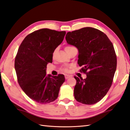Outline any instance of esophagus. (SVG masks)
<instances>
[{
    "label": "esophagus",
    "mask_w": 130,
    "mask_h": 130,
    "mask_svg": "<svg viewBox=\"0 0 130 130\" xmlns=\"http://www.w3.org/2000/svg\"><path fill=\"white\" fill-rule=\"evenodd\" d=\"M70 77V76L69 75H67V74H66V75H65V79H68V78H69Z\"/></svg>",
    "instance_id": "obj_1"
}]
</instances>
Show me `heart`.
<instances>
[{
    "mask_svg": "<svg viewBox=\"0 0 130 130\" xmlns=\"http://www.w3.org/2000/svg\"><path fill=\"white\" fill-rule=\"evenodd\" d=\"M74 47H73V46H71V45H67V46H66L65 47V51H67V50H70V49H71V48H73ZM62 71L63 72H65V73H67V72H68V69L67 68H62Z\"/></svg>",
    "mask_w": 130,
    "mask_h": 130,
    "instance_id": "heart-1",
    "label": "heart"
}]
</instances>
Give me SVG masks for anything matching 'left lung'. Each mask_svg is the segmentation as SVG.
<instances>
[{"label":"left lung","instance_id":"obj_1","mask_svg":"<svg viewBox=\"0 0 130 130\" xmlns=\"http://www.w3.org/2000/svg\"><path fill=\"white\" fill-rule=\"evenodd\" d=\"M69 44L77 48L78 63L86 74L83 79L75 76L74 90L75 100L87 105L100 101L107 93L117 68V56L112 43L105 34L93 27H86L67 32Z\"/></svg>","mask_w":130,"mask_h":130}]
</instances>
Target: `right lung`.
<instances>
[{
    "label": "right lung",
    "mask_w": 130,
    "mask_h": 130,
    "mask_svg": "<svg viewBox=\"0 0 130 130\" xmlns=\"http://www.w3.org/2000/svg\"><path fill=\"white\" fill-rule=\"evenodd\" d=\"M65 31L42 29L27 35L18 50L14 61L17 80L27 96L44 104L57 99L64 75L46 74L48 63L52 62L53 53L62 43Z\"/></svg>",
    "instance_id": "add662e5"
}]
</instances>
